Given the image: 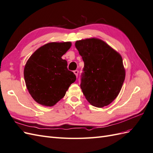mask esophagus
<instances>
[{"label":"esophagus","mask_w":153,"mask_h":153,"mask_svg":"<svg viewBox=\"0 0 153 153\" xmlns=\"http://www.w3.org/2000/svg\"><path fill=\"white\" fill-rule=\"evenodd\" d=\"M74 73H75V75L77 77L78 76V70H75V71H74Z\"/></svg>","instance_id":"obj_1"}]
</instances>
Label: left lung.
I'll list each match as a JSON object with an SVG mask.
<instances>
[{"label": "left lung", "mask_w": 153, "mask_h": 153, "mask_svg": "<svg viewBox=\"0 0 153 153\" xmlns=\"http://www.w3.org/2000/svg\"><path fill=\"white\" fill-rule=\"evenodd\" d=\"M75 47L84 62L80 87L96 107L107 106L117 98L125 79L121 55L97 38L76 41Z\"/></svg>", "instance_id": "8db88e82"}]
</instances>
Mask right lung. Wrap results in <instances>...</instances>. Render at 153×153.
<instances>
[{"instance_id": "right-lung-1", "label": "right lung", "mask_w": 153, "mask_h": 153, "mask_svg": "<svg viewBox=\"0 0 153 153\" xmlns=\"http://www.w3.org/2000/svg\"><path fill=\"white\" fill-rule=\"evenodd\" d=\"M71 42H52L36 50L27 61L24 79L27 89L37 103L46 106L56 104L65 96L76 76L67 68L62 56Z\"/></svg>"}]
</instances>
